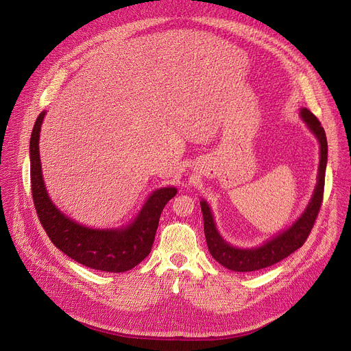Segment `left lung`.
<instances>
[{
  "label": "left lung",
  "mask_w": 351,
  "mask_h": 351,
  "mask_svg": "<svg viewBox=\"0 0 351 351\" xmlns=\"http://www.w3.org/2000/svg\"><path fill=\"white\" fill-rule=\"evenodd\" d=\"M303 121L307 123L308 129L315 134L319 141V167H318V182L314 190V194L304 213L289 229L278 233L263 245L256 248H237L226 243L222 236L218 233L213 213L206 199H202V211L204 218V233L211 256L225 268L236 272H252L258 271L267 267H271L302 247L307 240L314 222L318 217L319 208L322 206L324 198V186H325V171L328 161V141L324 128L317 117L307 108L300 110Z\"/></svg>",
  "instance_id": "8db88e82"
}]
</instances>
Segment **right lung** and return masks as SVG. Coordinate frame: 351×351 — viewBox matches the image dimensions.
Masks as SVG:
<instances>
[{"mask_svg":"<svg viewBox=\"0 0 351 351\" xmlns=\"http://www.w3.org/2000/svg\"><path fill=\"white\" fill-rule=\"evenodd\" d=\"M45 112L36 119L30 137L32 195L40 223L57 248L79 264L106 272H125L140 264L152 252L160 217L175 187L152 193L134 221L121 229H91L62 214L48 197L40 164L38 140Z\"/></svg>","mask_w":351,"mask_h":351,"instance_id":"obj_1","label":"right lung"}]
</instances>
